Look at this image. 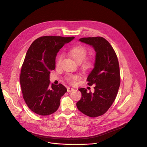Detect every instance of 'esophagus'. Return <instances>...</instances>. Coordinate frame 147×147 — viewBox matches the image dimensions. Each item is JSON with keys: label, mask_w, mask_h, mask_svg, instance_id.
I'll list each match as a JSON object with an SVG mask.
<instances>
[{"label": "esophagus", "mask_w": 147, "mask_h": 147, "mask_svg": "<svg viewBox=\"0 0 147 147\" xmlns=\"http://www.w3.org/2000/svg\"><path fill=\"white\" fill-rule=\"evenodd\" d=\"M67 92H71L73 91L74 90V89H73V88H70V87H68V88H67Z\"/></svg>", "instance_id": "1"}]
</instances>
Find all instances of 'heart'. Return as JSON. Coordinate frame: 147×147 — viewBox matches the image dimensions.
<instances>
[{
  "label": "heart",
  "instance_id": "b5f03b06",
  "mask_svg": "<svg viewBox=\"0 0 147 147\" xmlns=\"http://www.w3.org/2000/svg\"><path fill=\"white\" fill-rule=\"evenodd\" d=\"M87 53V49L82 45L74 47L70 49L68 52L69 55L73 58L78 63H81V68L84 71H87L90 70L94 65L93 60L91 59L86 58ZM61 57V55L57 57L56 59L57 65H59ZM78 79L79 76L77 75H70L66 78V81L70 84H75Z\"/></svg>",
  "mask_w": 147,
  "mask_h": 147
}]
</instances>
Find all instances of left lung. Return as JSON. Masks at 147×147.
I'll list each match as a JSON object with an SVG mask.
<instances>
[{
    "label": "left lung",
    "instance_id": "1",
    "mask_svg": "<svg viewBox=\"0 0 147 147\" xmlns=\"http://www.w3.org/2000/svg\"><path fill=\"white\" fill-rule=\"evenodd\" d=\"M92 45L96 52L94 68L88 75V86L95 85L94 93L80 88L82 97L77 103L78 109L84 115L96 117L105 113L116 99L120 84L119 61L113 48L103 37L80 39Z\"/></svg>",
    "mask_w": 147,
    "mask_h": 147
}]
</instances>
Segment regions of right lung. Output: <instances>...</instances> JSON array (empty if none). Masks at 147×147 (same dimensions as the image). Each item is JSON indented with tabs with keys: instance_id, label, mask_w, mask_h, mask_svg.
Instances as JSON below:
<instances>
[{
	"instance_id": "right-lung-1",
	"label": "right lung",
	"mask_w": 147,
	"mask_h": 147,
	"mask_svg": "<svg viewBox=\"0 0 147 147\" xmlns=\"http://www.w3.org/2000/svg\"><path fill=\"white\" fill-rule=\"evenodd\" d=\"M74 38L40 36L33 42L27 52L20 82L25 102L37 115L47 116L55 112L60 106L61 97L67 92L61 84H51L49 74L55 69L57 53Z\"/></svg>"
}]
</instances>
